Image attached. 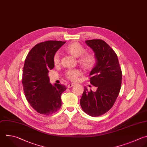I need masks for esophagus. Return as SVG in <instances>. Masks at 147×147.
<instances>
[{"instance_id": "esophagus-1", "label": "esophagus", "mask_w": 147, "mask_h": 147, "mask_svg": "<svg viewBox=\"0 0 147 147\" xmlns=\"http://www.w3.org/2000/svg\"><path fill=\"white\" fill-rule=\"evenodd\" d=\"M74 85H75L74 83H69V84H68V85L67 86V87H68V88H71V87H72V86H74Z\"/></svg>"}]
</instances>
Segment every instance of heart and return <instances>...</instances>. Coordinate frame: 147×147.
Segmentation results:
<instances>
[{
    "label": "heart",
    "instance_id": "obj_1",
    "mask_svg": "<svg viewBox=\"0 0 147 147\" xmlns=\"http://www.w3.org/2000/svg\"><path fill=\"white\" fill-rule=\"evenodd\" d=\"M65 51L75 57H78V63L86 70H91L94 69L97 64V58L96 56L91 53H84L85 48L79 43L74 42L68 44ZM53 63L55 65H58L60 63V56L58 53H56L53 57ZM82 74V71L79 69H72L65 72V77L67 79L75 82Z\"/></svg>",
    "mask_w": 147,
    "mask_h": 147
}]
</instances>
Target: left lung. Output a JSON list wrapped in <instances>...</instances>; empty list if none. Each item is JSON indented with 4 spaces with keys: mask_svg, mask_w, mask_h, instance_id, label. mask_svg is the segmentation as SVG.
Listing matches in <instances>:
<instances>
[{
    "mask_svg": "<svg viewBox=\"0 0 147 147\" xmlns=\"http://www.w3.org/2000/svg\"><path fill=\"white\" fill-rule=\"evenodd\" d=\"M85 42L97 58V64L89 76L90 83L97 90L94 92L84 88L80 105L86 114L98 117L114 105L121 89L122 71L117 54L106 42L99 39Z\"/></svg>",
    "mask_w": 147,
    "mask_h": 147,
    "instance_id": "1",
    "label": "left lung"
}]
</instances>
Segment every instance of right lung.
<instances>
[{
  "instance_id": "obj_1",
  "label": "right lung",
  "mask_w": 147,
  "mask_h": 147,
  "mask_svg": "<svg viewBox=\"0 0 147 147\" xmlns=\"http://www.w3.org/2000/svg\"><path fill=\"white\" fill-rule=\"evenodd\" d=\"M64 41H46L36 45L28 53L24 66L22 82L30 106L38 113L49 115L61 106V96L67 89L60 84L50 83L49 70L55 65L53 57Z\"/></svg>"
}]
</instances>
